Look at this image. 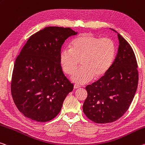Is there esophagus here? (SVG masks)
<instances>
[{
	"instance_id": "obj_1",
	"label": "esophagus",
	"mask_w": 145,
	"mask_h": 145,
	"mask_svg": "<svg viewBox=\"0 0 145 145\" xmlns=\"http://www.w3.org/2000/svg\"><path fill=\"white\" fill-rule=\"evenodd\" d=\"M73 88H74V89L79 88L80 86H79V85H77V84H74V86H73Z\"/></svg>"
}]
</instances>
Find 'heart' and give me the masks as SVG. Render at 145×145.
<instances>
[{"instance_id":"obj_1","label":"heart","mask_w":145,"mask_h":145,"mask_svg":"<svg viewBox=\"0 0 145 145\" xmlns=\"http://www.w3.org/2000/svg\"><path fill=\"white\" fill-rule=\"evenodd\" d=\"M114 41L109 37L99 39L91 33H83L75 37L70 49L64 48L59 55V63L63 72L71 75L78 62L82 68L73 73L71 80L78 84L99 79L108 72L116 56Z\"/></svg>"}]
</instances>
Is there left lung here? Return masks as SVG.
<instances>
[{
	"label": "left lung",
	"mask_w": 145,
	"mask_h": 145,
	"mask_svg": "<svg viewBox=\"0 0 145 145\" xmlns=\"http://www.w3.org/2000/svg\"><path fill=\"white\" fill-rule=\"evenodd\" d=\"M118 54L108 72L86 87L88 96L82 109L87 118L96 123H112L122 117L137 88L138 71L134 52L118 33Z\"/></svg>",
	"instance_id": "obj_1"
}]
</instances>
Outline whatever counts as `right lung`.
<instances>
[{"label":"right lung","mask_w":145,"mask_h":145,"mask_svg":"<svg viewBox=\"0 0 145 145\" xmlns=\"http://www.w3.org/2000/svg\"><path fill=\"white\" fill-rule=\"evenodd\" d=\"M77 32L70 27H44L28 39L16 59L11 83L16 106L37 122L50 121L60 112L73 89L59 63L62 45Z\"/></svg>","instance_id":"obj_1"}]
</instances>
